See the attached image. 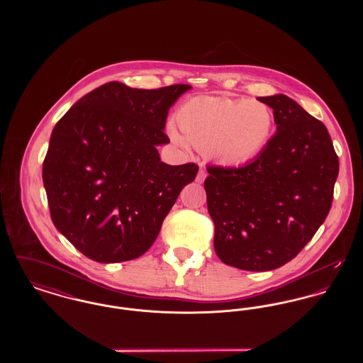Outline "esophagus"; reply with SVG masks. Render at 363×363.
<instances>
[{
  "mask_svg": "<svg viewBox=\"0 0 363 363\" xmlns=\"http://www.w3.org/2000/svg\"><path fill=\"white\" fill-rule=\"evenodd\" d=\"M206 178H207V173L203 169H200V172L197 173V177H196V182L197 184H203Z\"/></svg>",
  "mask_w": 363,
  "mask_h": 363,
  "instance_id": "obj_1",
  "label": "esophagus"
}]
</instances>
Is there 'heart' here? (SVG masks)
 <instances>
[{"mask_svg":"<svg viewBox=\"0 0 363 363\" xmlns=\"http://www.w3.org/2000/svg\"><path fill=\"white\" fill-rule=\"evenodd\" d=\"M177 122L184 135L170 128L174 143L206 150L225 167H242L257 159L275 130L272 108L259 101L199 96L182 104Z\"/></svg>","mask_w":363,"mask_h":363,"instance_id":"heart-1","label":"heart"}]
</instances>
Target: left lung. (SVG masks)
<instances>
[{"instance_id":"left-lung-1","label":"left lung","mask_w":363,"mask_h":363,"mask_svg":"<svg viewBox=\"0 0 363 363\" xmlns=\"http://www.w3.org/2000/svg\"><path fill=\"white\" fill-rule=\"evenodd\" d=\"M259 101L274 108L275 136L243 167H207L204 189L218 257L264 272L291 261L324 223L339 159L325 125L291 98Z\"/></svg>"}]
</instances>
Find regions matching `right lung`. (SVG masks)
Listing matches in <instances>:
<instances>
[{"mask_svg":"<svg viewBox=\"0 0 363 363\" xmlns=\"http://www.w3.org/2000/svg\"><path fill=\"white\" fill-rule=\"evenodd\" d=\"M191 86L138 89L111 82L88 92L52 129L43 185L55 228L88 259H138L155 242L199 166H170L157 145L170 107Z\"/></svg>","mask_w":363,"mask_h":363,"instance_id":"add662e5","label":"right lung"}]
</instances>
